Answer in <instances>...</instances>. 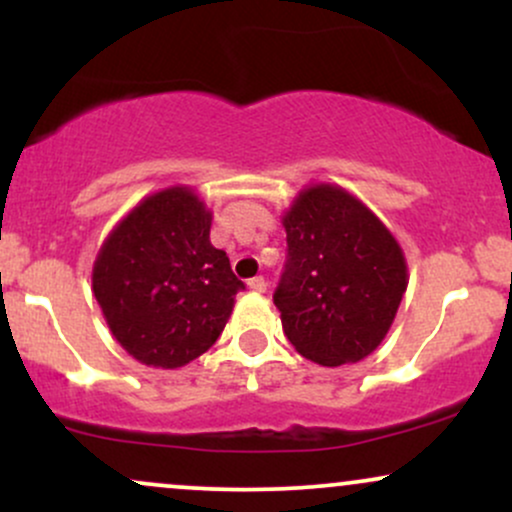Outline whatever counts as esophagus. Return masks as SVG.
Wrapping results in <instances>:
<instances>
[{
  "label": "esophagus",
  "instance_id": "34e87169",
  "mask_svg": "<svg viewBox=\"0 0 512 512\" xmlns=\"http://www.w3.org/2000/svg\"><path fill=\"white\" fill-rule=\"evenodd\" d=\"M248 286L255 293H264L267 291V281H264V276H255V279H250L248 281Z\"/></svg>",
  "mask_w": 512,
  "mask_h": 512
}]
</instances>
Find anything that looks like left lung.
<instances>
[{"mask_svg": "<svg viewBox=\"0 0 512 512\" xmlns=\"http://www.w3.org/2000/svg\"><path fill=\"white\" fill-rule=\"evenodd\" d=\"M281 223L289 248L274 305L293 349L330 368L373 354L409 284L395 236L361 199L325 182L305 187Z\"/></svg>", "mask_w": 512, "mask_h": 512, "instance_id": "left-lung-1", "label": "left lung"}]
</instances>
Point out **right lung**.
Listing matches in <instances>:
<instances>
[{
    "instance_id": "add662e5",
    "label": "right lung",
    "mask_w": 512,
    "mask_h": 512,
    "mask_svg": "<svg viewBox=\"0 0 512 512\" xmlns=\"http://www.w3.org/2000/svg\"><path fill=\"white\" fill-rule=\"evenodd\" d=\"M209 228L202 199L168 187L129 211L98 252L93 296L113 337L144 366L180 368L202 356L245 289Z\"/></svg>"
}]
</instances>
